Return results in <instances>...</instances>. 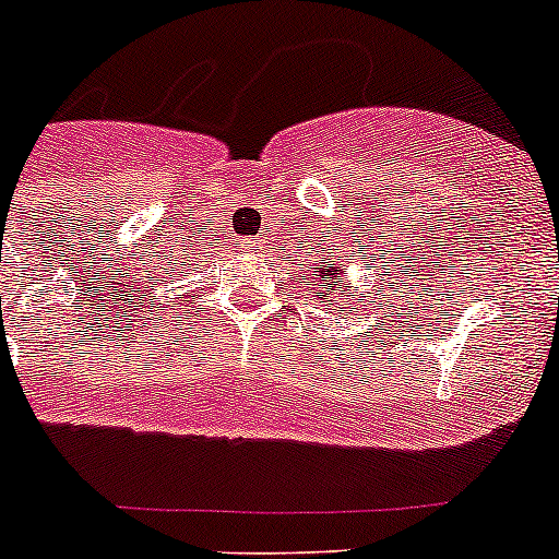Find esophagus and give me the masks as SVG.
I'll return each mask as SVG.
<instances>
[{
  "instance_id": "34e87169",
  "label": "esophagus",
  "mask_w": 559,
  "mask_h": 559,
  "mask_svg": "<svg viewBox=\"0 0 559 559\" xmlns=\"http://www.w3.org/2000/svg\"><path fill=\"white\" fill-rule=\"evenodd\" d=\"M257 238H246V240H240V248H243V251H248V253H253L257 251Z\"/></svg>"
}]
</instances>
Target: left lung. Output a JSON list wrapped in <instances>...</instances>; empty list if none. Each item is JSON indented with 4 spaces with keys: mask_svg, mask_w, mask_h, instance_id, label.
<instances>
[{
    "mask_svg": "<svg viewBox=\"0 0 559 559\" xmlns=\"http://www.w3.org/2000/svg\"><path fill=\"white\" fill-rule=\"evenodd\" d=\"M313 273H316V281H319V284H311V281H308V286H313L316 297H319L321 302H326V308H335L337 295L341 297L352 295V292L343 289V284H341L343 267H330V264L321 259V262L313 267Z\"/></svg>",
    "mask_w": 559,
    "mask_h": 559,
    "instance_id": "1",
    "label": "left lung"
}]
</instances>
